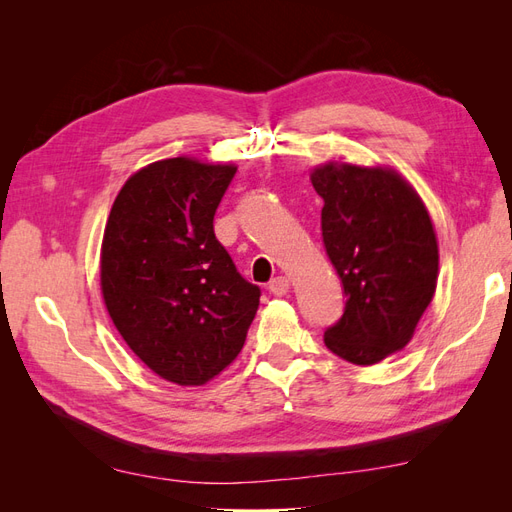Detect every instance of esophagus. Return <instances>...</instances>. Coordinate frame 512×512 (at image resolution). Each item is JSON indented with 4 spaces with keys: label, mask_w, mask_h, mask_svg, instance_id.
I'll list each match as a JSON object with an SVG mask.
<instances>
[{
    "label": "esophagus",
    "mask_w": 512,
    "mask_h": 512,
    "mask_svg": "<svg viewBox=\"0 0 512 512\" xmlns=\"http://www.w3.org/2000/svg\"><path fill=\"white\" fill-rule=\"evenodd\" d=\"M288 288H290V280H288V277H284V275H277V277H273V280L269 282V292L275 294V297H284V294L288 292Z\"/></svg>",
    "instance_id": "esophagus-1"
}]
</instances>
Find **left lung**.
<instances>
[{"mask_svg": "<svg viewBox=\"0 0 512 512\" xmlns=\"http://www.w3.org/2000/svg\"><path fill=\"white\" fill-rule=\"evenodd\" d=\"M312 185L324 200V250L346 294L324 344L348 363H380L410 342L436 292L431 218L391 168L329 162L314 170Z\"/></svg>", "mask_w": 512, "mask_h": 512, "instance_id": "obj_1", "label": "left lung"}]
</instances>
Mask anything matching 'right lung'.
<instances>
[{
  "instance_id": "1",
  "label": "right lung",
  "mask_w": 512,
  "mask_h": 512,
  "mask_svg": "<svg viewBox=\"0 0 512 512\" xmlns=\"http://www.w3.org/2000/svg\"><path fill=\"white\" fill-rule=\"evenodd\" d=\"M232 164L168 158L134 173L104 228L100 286L132 352L168 382L198 386L237 359L260 288L215 239Z\"/></svg>"
}]
</instances>
